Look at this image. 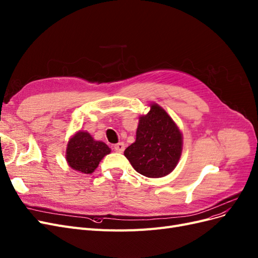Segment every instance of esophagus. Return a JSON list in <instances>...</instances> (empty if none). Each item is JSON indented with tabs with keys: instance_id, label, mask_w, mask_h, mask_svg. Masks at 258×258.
Here are the masks:
<instances>
[{
	"instance_id": "1",
	"label": "esophagus",
	"mask_w": 258,
	"mask_h": 258,
	"mask_svg": "<svg viewBox=\"0 0 258 258\" xmlns=\"http://www.w3.org/2000/svg\"><path fill=\"white\" fill-rule=\"evenodd\" d=\"M113 149L117 152H123L124 149H125V146H124L123 143H118L113 146Z\"/></svg>"
}]
</instances>
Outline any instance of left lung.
Here are the masks:
<instances>
[{"mask_svg":"<svg viewBox=\"0 0 258 258\" xmlns=\"http://www.w3.org/2000/svg\"><path fill=\"white\" fill-rule=\"evenodd\" d=\"M182 151L179 128L163 108L152 104L150 111L139 118L136 141L124 155L134 169L149 178H161L176 167Z\"/></svg>","mask_w":258,"mask_h":258,"instance_id":"8db88e82","label":"left lung"}]
</instances>
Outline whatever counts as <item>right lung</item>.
Returning a JSON list of instances; mask_svg holds the SVG:
<instances>
[{
    "label": "right lung",
    "mask_w": 258,
    "mask_h": 258,
    "mask_svg": "<svg viewBox=\"0 0 258 258\" xmlns=\"http://www.w3.org/2000/svg\"><path fill=\"white\" fill-rule=\"evenodd\" d=\"M110 153V148L103 141H96L87 132H78L69 141L66 160L75 170L92 173L103 157Z\"/></svg>",
    "instance_id": "right-lung-1"
}]
</instances>
